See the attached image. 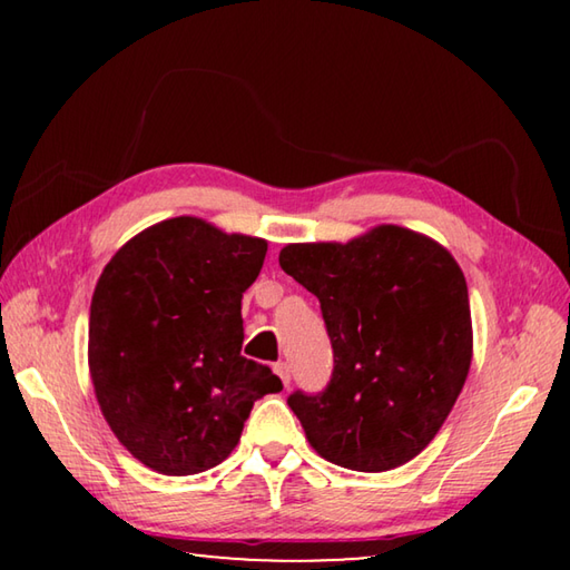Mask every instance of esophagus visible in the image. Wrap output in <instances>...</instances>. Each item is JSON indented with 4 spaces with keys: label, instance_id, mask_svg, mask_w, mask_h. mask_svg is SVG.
I'll use <instances>...</instances> for the list:
<instances>
[{
    "label": "esophagus",
    "instance_id": "esophagus-1",
    "mask_svg": "<svg viewBox=\"0 0 570 570\" xmlns=\"http://www.w3.org/2000/svg\"><path fill=\"white\" fill-rule=\"evenodd\" d=\"M274 372L278 374V377H282V382L286 384V387H288V382H292V366H288V362H276L274 364Z\"/></svg>",
    "mask_w": 570,
    "mask_h": 570
}]
</instances>
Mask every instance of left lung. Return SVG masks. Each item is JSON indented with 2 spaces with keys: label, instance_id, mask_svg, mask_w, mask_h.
<instances>
[{
  "label": "left lung",
  "instance_id": "left-lung-1",
  "mask_svg": "<svg viewBox=\"0 0 570 570\" xmlns=\"http://www.w3.org/2000/svg\"><path fill=\"white\" fill-rule=\"evenodd\" d=\"M288 276L320 298L334 370L288 407L334 465L384 472L430 445L468 380L472 324L460 266L435 240L377 226L350 244H292Z\"/></svg>",
  "mask_w": 570,
  "mask_h": 570
}]
</instances>
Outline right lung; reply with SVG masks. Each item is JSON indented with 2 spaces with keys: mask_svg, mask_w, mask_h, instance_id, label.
Masks as SVG:
<instances>
[{
  "mask_svg": "<svg viewBox=\"0 0 570 570\" xmlns=\"http://www.w3.org/2000/svg\"><path fill=\"white\" fill-rule=\"evenodd\" d=\"M266 240L200 218H168L105 266L90 304V377L132 458L163 475H196L238 445L250 407L284 384L240 356V298Z\"/></svg>",
  "mask_w": 570,
  "mask_h": 570,
  "instance_id": "obj_1",
  "label": "right lung"
}]
</instances>
